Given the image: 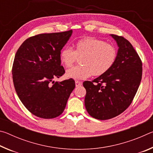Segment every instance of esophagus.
<instances>
[{
	"label": "esophagus",
	"instance_id": "34e87169",
	"mask_svg": "<svg viewBox=\"0 0 153 153\" xmlns=\"http://www.w3.org/2000/svg\"><path fill=\"white\" fill-rule=\"evenodd\" d=\"M76 87H79V86H81L82 85V83L81 82H79V81H76Z\"/></svg>",
	"mask_w": 153,
	"mask_h": 153
}]
</instances>
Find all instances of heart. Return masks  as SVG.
<instances>
[{"mask_svg": "<svg viewBox=\"0 0 153 153\" xmlns=\"http://www.w3.org/2000/svg\"><path fill=\"white\" fill-rule=\"evenodd\" d=\"M81 65L67 69L66 76L75 80L85 79L92 75L102 76L109 70L117 58V51L113 45L92 37L79 40L76 50L65 46L60 53V60L65 66L71 67L78 58Z\"/></svg>", "mask_w": 153, "mask_h": 153, "instance_id": "1", "label": "heart"}]
</instances>
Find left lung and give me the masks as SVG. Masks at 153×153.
Wrapping results in <instances>:
<instances>
[{
    "mask_svg": "<svg viewBox=\"0 0 153 153\" xmlns=\"http://www.w3.org/2000/svg\"><path fill=\"white\" fill-rule=\"evenodd\" d=\"M118 46L115 63L107 73L86 81L84 103L90 116L106 120L123 113L131 104L140 84L142 61L126 38L110 34Z\"/></svg>",
    "mask_w": 153,
    "mask_h": 153,
    "instance_id": "1",
    "label": "left lung"
}]
</instances>
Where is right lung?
Here are the masks:
<instances>
[{
  "mask_svg": "<svg viewBox=\"0 0 153 153\" xmlns=\"http://www.w3.org/2000/svg\"><path fill=\"white\" fill-rule=\"evenodd\" d=\"M72 32L32 36L22 43L15 56L12 74L15 91L25 108L38 117L60 115L76 86L73 79L51 84L65 73L60 53Z\"/></svg>",
  "mask_w": 153,
  "mask_h": 153,
  "instance_id": "right-lung-1",
  "label": "right lung"
}]
</instances>
